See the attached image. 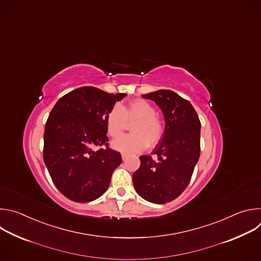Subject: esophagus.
Returning a JSON list of instances; mask_svg holds the SVG:
<instances>
[{
    "label": "esophagus",
    "mask_w": 261,
    "mask_h": 261,
    "mask_svg": "<svg viewBox=\"0 0 261 261\" xmlns=\"http://www.w3.org/2000/svg\"><path fill=\"white\" fill-rule=\"evenodd\" d=\"M126 157H127V154H126V153H122V159H123V160H125V158H126Z\"/></svg>",
    "instance_id": "1"
}]
</instances>
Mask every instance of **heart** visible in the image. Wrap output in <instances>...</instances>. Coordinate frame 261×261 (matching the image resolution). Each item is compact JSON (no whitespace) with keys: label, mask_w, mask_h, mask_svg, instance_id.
Returning a JSON list of instances; mask_svg holds the SVG:
<instances>
[{"label":"heart","mask_w":261,"mask_h":261,"mask_svg":"<svg viewBox=\"0 0 261 261\" xmlns=\"http://www.w3.org/2000/svg\"><path fill=\"white\" fill-rule=\"evenodd\" d=\"M126 119L136 132L123 135L113 142L116 150L139 152L148 144L156 143L162 133V125L154 107L144 100H135L128 106H116L107 116V131L111 136L120 135L126 128Z\"/></svg>","instance_id":"heart-1"}]
</instances>
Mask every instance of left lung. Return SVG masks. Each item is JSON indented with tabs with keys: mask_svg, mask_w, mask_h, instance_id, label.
Masks as SVG:
<instances>
[{
	"mask_svg": "<svg viewBox=\"0 0 261 261\" xmlns=\"http://www.w3.org/2000/svg\"><path fill=\"white\" fill-rule=\"evenodd\" d=\"M142 97L160 107L165 130L153 156L139 157L133 185L140 197L162 204L178 197L189 185L200 155V121L192 104L172 91L159 90Z\"/></svg>",
	"mask_w": 261,
	"mask_h": 261,
	"instance_id": "1",
	"label": "left lung"
}]
</instances>
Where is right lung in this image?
<instances>
[{
    "instance_id": "right-lung-1",
    "label": "right lung",
    "mask_w": 261,
    "mask_h": 261,
    "mask_svg": "<svg viewBox=\"0 0 261 261\" xmlns=\"http://www.w3.org/2000/svg\"><path fill=\"white\" fill-rule=\"evenodd\" d=\"M126 95L83 87L60 98L51 109L44 130L43 160L55 186L70 200L99 198L122 163L121 154L107 143V116Z\"/></svg>"
}]
</instances>
